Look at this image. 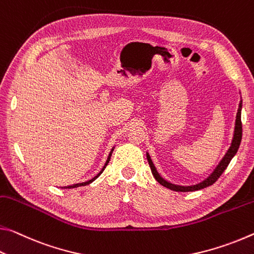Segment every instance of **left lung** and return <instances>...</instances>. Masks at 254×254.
<instances>
[{
	"instance_id": "obj_1",
	"label": "left lung",
	"mask_w": 254,
	"mask_h": 254,
	"mask_svg": "<svg viewBox=\"0 0 254 254\" xmlns=\"http://www.w3.org/2000/svg\"><path fill=\"white\" fill-rule=\"evenodd\" d=\"M241 109H242V101L240 102L238 114H236L234 137H233L231 147L228 148V151H227V153L225 154V156L223 157V160L219 162V164L217 165V168L214 170V172L211 173L210 176L206 179V180H203L202 182H200V184L194 185V186H190V187H182V186H176V185L170 184V182L165 181L164 179H162L160 177V174L157 173L154 164H153L151 157H149L148 154H146L148 164H149V166H151L152 173H153V176H154V178L156 179V181L159 182L160 185L165 187V188H169V189L174 190V191H181V192H188V191L200 190V189L206 188V187H209V186H211L213 184H215V182L217 181V179L222 176V173L225 171V169L227 168L228 164H230V162L233 159V156L236 154V152H238V149L240 147L241 139H242V122H241Z\"/></svg>"
}]
</instances>
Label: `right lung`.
Returning <instances> with one entry per match:
<instances>
[{"label": "right lung", "instance_id": "1", "mask_svg": "<svg viewBox=\"0 0 254 254\" xmlns=\"http://www.w3.org/2000/svg\"><path fill=\"white\" fill-rule=\"evenodd\" d=\"M112 151H114V149H112ZM112 151L110 152V154H109V157H108V160H107V162H106V164H105V166H103V169L101 170V172H100L98 176H95L93 179H91V180H89V181H86V182H82V184H76V185H73V186H67V187H65V188H68V189H72V188H77V187H81V186H86V185H89V184H91V182L92 181H94L95 179H97L100 174L102 173V171L103 170H105V168L107 166V164L109 163V161H110V157H111V153H112Z\"/></svg>", "mask_w": 254, "mask_h": 254}]
</instances>
